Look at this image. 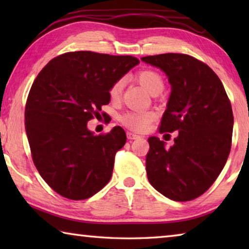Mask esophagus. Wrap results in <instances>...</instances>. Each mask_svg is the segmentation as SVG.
Returning a JSON list of instances; mask_svg holds the SVG:
<instances>
[{
    "mask_svg": "<svg viewBox=\"0 0 249 249\" xmlns=\"http://www.w3.org/2000/svg\"><path fill=\"white\" fill-rule=\"evenodd\" d=\"M127 138L128 140H130V141H133V140H140V138H142L140 135H136V134H134V133H130V132H127Z\"/></svg>",
    "mask_w": 249,
    "mask_h": 249,
    "instance_id": "34e87169",
    "label": "esophagus"
}]
</instances>
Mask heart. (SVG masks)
<instances>
[{"label": "heart", "instance_id": "b5f03b06", "mask_svg": "<svg viewBox=\"0 0 249 249\" xmlns=\"http://www.w3.org/2000/svg\"><path fill=\"white\" fill-rule=\"evenodd\" d=\"M136 78L142 87L149 93H159L165 87V81L161 75L157 71L145 69L137 73ZM124 88L123 79H119L109 88L108 95L112 100H119L122 95V91ZM156 119V113L153 111H129L120 116V122L125 127H127L135 132H145L151 124V122Z\"/></svg>", "mask_w": 249, "mask_h": 249}]
</instances>
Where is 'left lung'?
I'll return each instance as SVG.
<instances>
[{
  "instance_id": "1",
  "label": "left lung",
  "mask_w": 249,
  "mask_h": 249,
  "mask_svg": "<svg viewBox=\"0 0 249 249\" xmlns=\"http://www.w3.org/2000/svg\"><path fill=\"white\" fill-rule=\"evenodd\" d=\"M142 60L161 69L171 84L159 133L179 132L169 149L158 137L148 138L147 177L171 200L196 199L214 183L229 158L234 124L231 101L216 73L195 57L161 53Z\"/></svg>"
}]
</instances>
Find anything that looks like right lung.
I'll return each mask as SVG.
<instances>
[{"instance_id": "right-lung-1", "label": "right lung", "mask_w": 249, "mask_h": 249, "mask_svg": "<svg viewBox=\"0 0 249 249\" xmlns=\"http://www.w3.org/2000/svg\"><path fill=\"white\" fill-rule=\"evenodd\" d=\"M140 64L132 56L71 52L37 75L25 107V128L39 175L58 195L84 200L111 179L126 134L115 126L94 136L87 123L111 101L109 88Z\"/></svg>"}]
</instances>
